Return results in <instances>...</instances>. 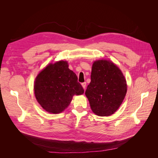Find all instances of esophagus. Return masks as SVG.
<instances>
[{
  "label": "esophagus",
  "instance_id": "esophagus-1",
  "mask_svg": "<svg viewBox=\"0 0 158 158\" xmlns=\"http://www.w3.org/2000/svg\"><path fill=\"white\" fill-rule=\"evenodd\" d=\"M82 85L83 88L85 89V87H86V82H83V83H82Z\"/></svg>",
  "mask_w": 158,
  "mask_h": 158
}]
</instances>
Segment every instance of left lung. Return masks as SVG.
Returning a JSON list of instances; mask_svg holds the SVG:
<instances>
[{
	"label": "left lung",
	"mask_w": 158,
	"mask_h": 158,
	"mask_svg": "<svg viewBox=\"0 0 158 158\" xmlns=\"http://www.w3.org/2000/svg\"><path fill=\"white\" fill-rule=\"evenodd\" d=\"M126 79L113 62L98 60L92 65L91 82L85 94L92 111L98 116H110L121 106L127 94Z\"/></svg>",
	"instance_id": "left-lung-1"
}]
</instances>
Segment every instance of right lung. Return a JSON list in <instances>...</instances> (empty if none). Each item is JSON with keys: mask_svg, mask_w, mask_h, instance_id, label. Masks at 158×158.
Masks as SVG:
<instances>
[{"mask_svg": "<svg viewBox=\"0 0 158 158\" xmlns=\"http://www.w3.org/2000/svg\"><path fill=\"white\" fill-rule=\"evenodd\" d=\"M84 92L77 76L64 60L47 65L37 76L34 83L37 101L46 111L53 114L63 112L74 95H82Z\"/></svg>", "mask_w": 158, "mask_h": 158, "instance_id": "1", "label": "right lung"}]
</instances>
